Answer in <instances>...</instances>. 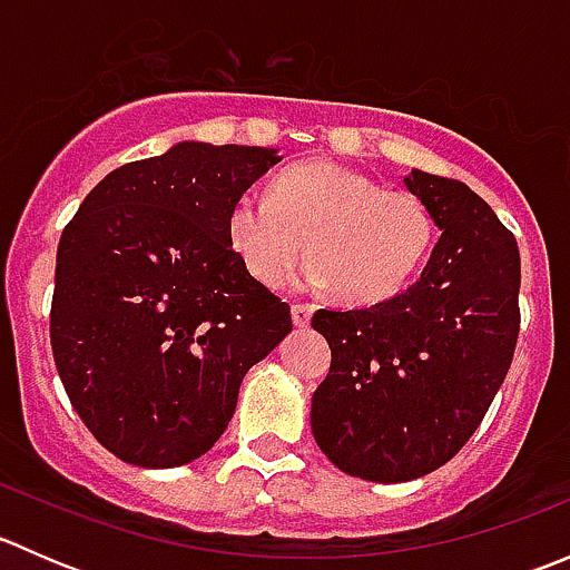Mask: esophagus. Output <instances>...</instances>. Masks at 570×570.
<instances>
[{
	"instance_id": "obj_1",
	"label": "esophagus",
	"mask_w": 570,
	"mask_h": 570,
	"mask_svg": "<svg viewBox=\"0 0 570 570\" xmlns=\"http://www.w3.org/2000/svg\"><path fill=\"white\" fill-rule=\"evenodd\" d=\"M312 303H295V306H292V320H295V325H308V322H312Z\"/></svg>"
}]
</instances>
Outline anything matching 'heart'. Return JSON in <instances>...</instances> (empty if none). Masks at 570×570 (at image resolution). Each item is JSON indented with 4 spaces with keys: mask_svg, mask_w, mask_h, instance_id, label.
Returning <instances> with one entry per match:
<instances>
[{
    "mask_svg": "<svg viewBox=\"0 0 570 570\" xmlns=\"http://www.w3.org/2000/svg\"><path fill=\"white\" fill-rule=\"evenodd\" d=\"M228 239L262 284H284L306 245L297 286L333 284L342 301L381 303L419 273L435 243V217L407 189L377 187L331 163H303L275 178L269 195H239Z\"/></svg>",
    "mask_w": 570,
    "mask_h": 570,
    "instance_id": "b5f03b06",
    "label": "heart"
}]
</instances>
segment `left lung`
I'll list each match as a JSON object with an SVG mask.
<instances>
[{"label": "left lung", "mask_w": 570, "mask_h": 570, "mask_svg": "<svg viewBox=\"0 0 570 570\" xmlns=\"http://www.w3.org/2000/svg\"><path fill=\"white\" fill-rule=\"evenodd\" d=\"M407 189L441 234L422 278L392 301L320 308L331 372L312 396L320 450L347 474L407 482L441 469L480 428L519 342L521 258L491 206L455 178Z\"/></svg>", "instance_id": "obj_1"}]
</instances>
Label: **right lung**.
Listing matches in <instances>:
<instances>
[{
  "label": "right lung",
  "instance_id": "1",
  "mask_svg": "<svg viewBox=\"0 0 570 570\" xmlns=\"http://www.w3.org/2000/svg\"><path fill=\"white\" fill-rule=\"evenodd\" d=\"M273 148L178 142L101 178L62 228L49 333L85 428L120 461L184 465L215 446L239 383L292 331L289 303L228 239Z\"/></svg>",
  "mask_w": 570,
  "mask_h": 570
}]
</instances>
